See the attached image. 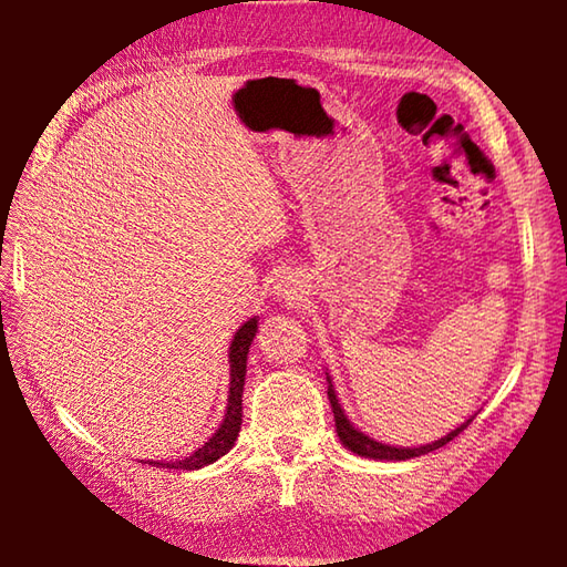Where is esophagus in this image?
I'll use <instances>...</instances> for the list:
<instances>
[{"label":"esophagus","instance_id":"esophagus-1","mask_svg":"<svg viewBox=\"0 0 567 567\" xmlns=\"http://www.w3.org/2000/svg\"><path fill=\"white\" fill-rule=\"evenodd\" d=\"M275 290H277V295H282L285 300H300L302 297V285L297 282L292 275H282L280 280H277Z\"/></svg>","mask_w":567,"mask_h":567}]
</instances>
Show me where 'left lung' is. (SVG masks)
<instances>
[{
	"instance_id": "8db88e82",
	"label": "left lung",
	"mask_w": 567,
	"mask_h": 567,
	"mask_svg": "<svg viewBox=\"0 0 567 567\" xmlns=\"http://www.w3.org/2000/svg\"><path fill=\"white\" fill-rule=\"evenodd\" d=\"M328 398H330V405H332V412H334V427H338V437L342 440V445L352 450L354 455H362V457H372V460H410V457H420V455H427L433 453V450L447 445L450 440L457 437L463 430L473 422V417L465 420L463 425L450 430V433L445 437L435 440V443L430 445H420V447H395V445H385V443H378V440H372L368 435H362L360 430H354L352 422L348 420V415H344V410L340 408L338 402V395H334V388H332V380L328 375Z\"/></svg>"
}]
</instances>
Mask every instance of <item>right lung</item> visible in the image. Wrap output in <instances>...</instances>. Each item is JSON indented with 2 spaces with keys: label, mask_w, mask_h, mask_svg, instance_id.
<instances>
[{
  "label": "right lung",
  "mask_w": 567,
  "mask_h": 567,
  "mask_svg": "<svg viewBox=\"0 0 567 567\" xmlns=\"http://www.w3.org/2000/svg\"><path fill=\"white\" fill-rule=\"evenodd\" d=\"M257 332V318H249L243 328L235 332L233 348H229V395H227V412L223 425L217 433L207 440L203 447L177 463H150L155 467H175V470H199L215 460L229 453L239 435V425H243V390H245V372H247V352L249 344L255 340Z\"/></svg>",
  "instance_id": "obj_1"
}]
</instances>
